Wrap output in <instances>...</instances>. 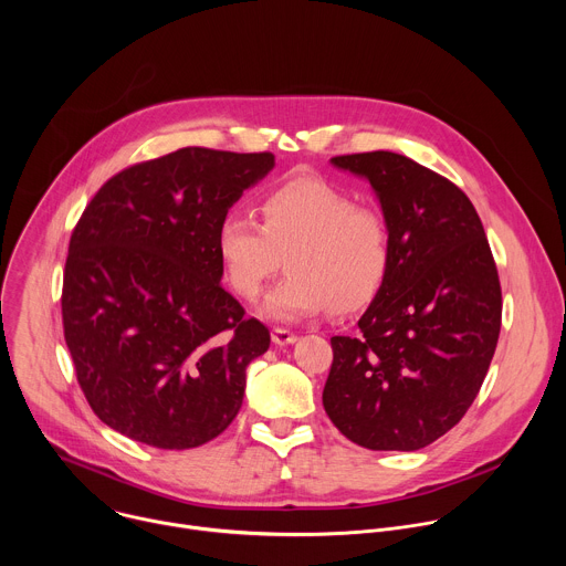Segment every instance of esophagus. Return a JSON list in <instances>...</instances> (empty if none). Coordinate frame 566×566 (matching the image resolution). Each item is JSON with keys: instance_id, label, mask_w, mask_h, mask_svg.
<instances>
[{"instance_id": "1", "label": "esophagus", "mask_w": 566, "mask_h": 566, "mask_svg": "<svg viewBox=\"0 0 566 566\" xmlns=\"http://www.w3.org/2000/svg\"><path fill=\"white\" fill-rule=\"evenodd\" d=\"M297 340V336L293 334V332H289V329H273V343L275 345H280V347H286V345H293Z\"/></svg>"}]
</instances>
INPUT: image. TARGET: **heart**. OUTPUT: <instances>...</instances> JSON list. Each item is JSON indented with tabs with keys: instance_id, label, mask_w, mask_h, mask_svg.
Listing matches in <instances>:
<instances>
[{
	"instance_id": "1",
	"label": "heart",
	"mask_w": 566,
	"mask_h": 566,
	"mask_svg": "<svg viewBox=\"0 0 566 566\" xmlns=\"http://www.w3.org/2000/svg\"><path fill=\"white\" fill-rule=\"evenodd\" d=\"M262 223L230 210L217 226V258L230 289L253 300L286 253L291 271L262 300L260 315L297 322L334 304L354 311L367 304L389 271V232L382 217L340 188L291 179L271 188L260 203Z\"/></svg>"
}]
</instances>
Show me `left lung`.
Listing matches in <instances>:
<instances>
[{
	"instance_id": "obj_1",
	"label": "left lung",
	"mask_w": 566,
	"mask_h": 566,
	"mask_svg": "<svg viewBox=\"0 0 566 566\" xmlns=\"http://www.w3.org/2000/svg\"><path fill=\"white\" fill-rule=\"evenodd\" d=\"M332 166L371 186L389 271L358 334L332 338L322 406L363 448L421 450L461 421L489 374L502 327L497 266L470 199L417 160L365 151Z\"/></svg>"
}]
</instances>
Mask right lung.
Here are the masks:
<instances>
[{"label":"right lung","instance_id":"obj_1","mask_svg":"<svg viewBox=\"0 0 566 566\" xmlns=\"http://www.w3.org/2000/svg\"><path fill=\"white\" fill-rule=\"evenodd\" d=\"M275 156L184 147L112 177L69 244L64 340L96 417L164 450L219 437L269 329L221 289L217 226Z\"/></svg>","mask_w":566,"mask_h":566}]
</instances>
